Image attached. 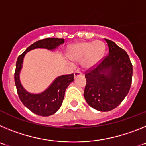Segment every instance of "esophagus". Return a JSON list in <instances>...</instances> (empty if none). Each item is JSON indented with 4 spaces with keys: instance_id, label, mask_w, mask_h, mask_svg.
Returning <instances> with one entry per match:
<instances>
[{
    "instance_id": "34e87169",
    "label": "esophagus",
    "mask_w": 146,
    "mask_h": 146,
    "mask_svg": "<svg viewBox=\"0 0 146 146\" xmlns=\"http://www.w3.org/2000/svg\"><path fill=\"white\" fill-rule=\"evenodd\" d=\"M82 75V73L81 72H80L79 71H75V72H74V78H76V77H77L78 76H81Z\"/></svg>"
}]
</instances>
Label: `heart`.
Returning <instances> with one entry per match:
<instances>
[{"label":"heart","instance_id":"b5f03b06","mask_svg":"<svg viewBox=\"0 0 146 146\" xmlns=\"http://www.w3.org/2000/svg\"><path fill=\"white\" fill-rule=\"evenodd\" d=\"M104 51V45L100 41L93 42H77L70 46L67 52L72 61L80 62L84 68H91L100 60ZM71 65L72 62H69Z\"/></svg>","mask_w":146,"mask_h":146}]
</instances>
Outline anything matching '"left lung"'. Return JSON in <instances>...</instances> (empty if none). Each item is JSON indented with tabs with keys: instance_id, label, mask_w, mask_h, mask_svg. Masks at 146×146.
I'll return each instance as SVG.
<instances>
[{
	"instance_id": "1",
	"label": "left lung",
	"mask_w": 146,
	"mask_h": 146,
	"mask_svg": "<svg viewBox=\"0 0 146 146\" xmlns=\"http://www.w3.org/2000/svg\"><path fill=\"white\" fill-rule=\"evenodd\" d=\"M109 53L100 64L86 74V101L98 111L118 107L129 91L132 65L128 54L115 42L104 38Z\"/></svg>"
}]
</instances>
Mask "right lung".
Instances as JSON below:
<instances>
[{"instance_id": "1", "label": "right lung", "mask_w": 146, "mask_h": 146, "mask_svg": "<svg viewBox=\"0 0 146 146\" xmlns=\"http://www.w3.org/2000/svg\"><path fill=\"white\" fill-rule=\"evenodd\" d=\"M64 43V38H47L32 44L18 57L15 73V82L18 96L23 104L35 114L41 116H50L60 109L64 99L66 88L74 81V74L57 77L47 89L38 94L28 92L22 86L20 74L23 68V59L27 52L34 49H47L53 51Z\"/></svg>"}]
</instances>
